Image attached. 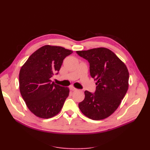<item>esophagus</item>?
<instances>
[{"mask_svg":"<svg viewBox=\"0 0 150 150\" xmlns=\"http://www.w3.org/2000/svg\"><path fill=\"white\" fill-rule=\"evenodd\" d=\"M69 89H70V90L72 91H76L77 90V89L76 88H74V86H70Z\"/></svg>","mask_w":150,"mask_h":150,"instance_id":"esophagus-1","label":"esophagus"}]
</instances>
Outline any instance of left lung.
<instances>
[{
    "label": "left lung",
    "instance_id": "obj_1",
    "mask_svg": "<svg viewBox=\"0 0 150 150\" xmlns=\"http://www.w3.org/2000/svg\"><path fill=\"white\" fill-rule=\"evenodd\" d=\"M76 52L89 62L90 75L97 85L94 93L85 91L84 99L79 103V108L90 119H105L117 110L128 91V70L125 63L107 48Z\"/></svg>",
    "mask_w": 150,
    "mask_h": 150
}]
</instances>
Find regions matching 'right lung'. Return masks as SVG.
Returning <instances> with one entry per match:
<instances>
[{
	"instance_id": "1",
	"label": "right lung",
	"mask_w": 150,
	"mask_h": 150,
	"mask_svg": "<svg viewBox=\"0 0 150 150\" xmlns=\"http://www.w3.org/2000/svg\"><path fill=\"white\" fill-rule=\"evenodd\" d=\"M72 51L46 45L28 58L19 72V89L29 110L36 116L48 119L57 115L69 96V89L52 82L64 58Z\"/></svg>"
}]
</instances>
